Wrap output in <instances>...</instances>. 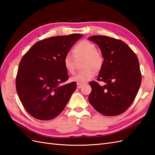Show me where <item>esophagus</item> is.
Returning a JSON list of instances; mask_svg holds the SVG:
<instances>
[{
  "instance_id": "34e87169",
  "label": "esophagus",
  "mask_w": 155,
  "mask_h": 155,
  "mask_svg": "<svg viewBox=\"0 0 155 155\" xmlns=\"http://www.w3.org/2000/svg\"><path fill=\"white\" fill-rule=\"evenodd\" d=\"M82 86H83L82 84H80V83H77V87H78V88H80Z\"/></svg>"
}]
</instances>
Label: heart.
Masks as SVG:
<instances>
[{
  "instance_id": "b5f03b06",
  "label": "heart",
  "mask_w": 155,
  "mask_h": 155,
  "mask_svg": "<svg viewBox=\"0 0 155 155\" xmlns=\"http://www.w3.org/2000/svg\"><path fill=\"white\" fill-rule=\"evenodd\" d=\"M73 53L76 59L85 58L83 63V67L85 68L74 75L70 78V81L80 84L85 83L94 77L96 70H98L102 67L104 58L97 51L95 44L87 40L81 41L75 46L73 48ZM63 63L67 72L70 74L74 72L76 61L71 54L65 55Z\"/></svg>"
}]
</instances>
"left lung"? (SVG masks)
Segmentation results:
<instances>
[{
  "label": "left lung",
  "mask_w": 155,
  "mask_h": 155,
  "mask_svg": "<svg viewBox=\"0 0 155 155\" xmlns=\"http://www.w3.org/2000/svg\"><path fill=\"white\" fill-rule=\"evenodd\" d=\"M88 39L101 50L104 60L97 80L105 83L102 87L94 81L90 82L92 92L88 101L103 115H119L132 104L141 85L137 56L121 40L104 35H94Z\"/></svg>",
  "instance_id": "left-lung-1"
}]
</instances>
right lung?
Instances as JSON below:
<instances>
[{
  "label": "right lung",
  "mask_w": 155,
  "mask_h": 155,
  "mask_svg": "<svg viewBox=\"0 0 155 155\" xmlns=\"http://www.w3.org/2000/svg\"><path fill=\"white\" fill-rule=\"evenodd\" d=\"M81 34L51 37L38 41L23 56L18 65L16 89L26 110L40 120H50L64 109L76 83L68 79L63 60Z\"/></svg>",
  "instance_id": "obj_1"
}]
</instances>
